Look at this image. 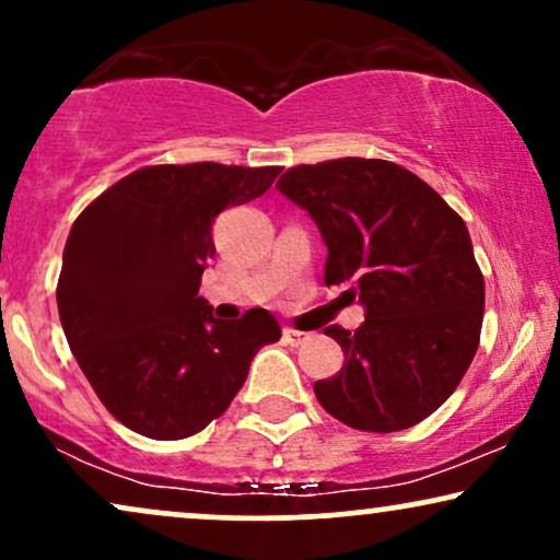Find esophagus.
<instances>
[{
	"label": "esophagus",
	"instance_id": "esophagus-1",
	"mask_svg": "<svg viewBox=\"0 0 560 560\" xmlns=\"http://www.w3.org/2000/svg\"><path fill=\"white\" fill-rule=\"evenodd\" d=\"M310 338V332H302V330H294V328H284V341L289 346H302L304 341Z\"/></svg>",
	"mask_w": 560,
	"mask_h": 560
}]
</instances>
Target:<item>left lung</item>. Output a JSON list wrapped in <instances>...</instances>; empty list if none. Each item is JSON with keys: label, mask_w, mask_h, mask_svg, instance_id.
<instances>
[{"label": "left lung", "mask_w": 560, "mask_h": 560, "mask_svg": "<svg viewBox=\"0 0 560 560\" xmlns=\"http://www.w3.org/2000/svg\"><path fill=\"white\" fill-rule=\"evenodd\" d=\"M276 188L328 247L325 284L364 307L357 330L325 328L346 362L315 395L359 431H400L434 413L468 372L483 323V273L468 228L419 175L343 158L287 170Z\"/></svg>", "instance_id": "obj_1"}]
</instances>
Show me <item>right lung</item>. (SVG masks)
I'll return each mask as SVG.
<instances>
[{
    "instance_id": "right-lung-1",
    "label": "right lung",
    "mask_w": 560,
    "mask_h": 560,
    "mask_svg": "<svg viewBox=\"0 0 560 560\" xmlns=\"http://www.w3.org/2000/svg\"><path fill=\"white\" fill-rule=\"evenodd\" d=\"M281 167L219 162L126 175L77 217L61 260V328L124 427L150 439L207 429L281 328L264 307L219 320L198 296L219 211L266 194Z\"/></svg>"
}]
</instances>
